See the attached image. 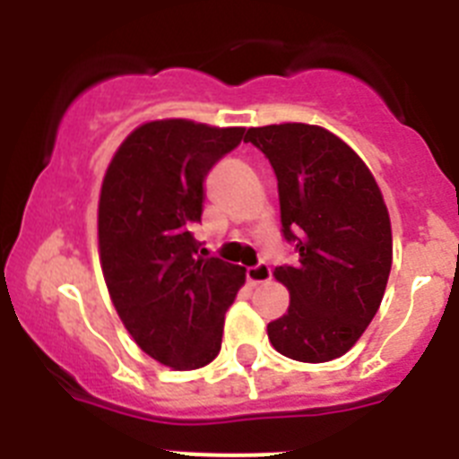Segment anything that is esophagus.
Segmentation results:
<instances>
[{"label":"esophagus","mask_w":459,"mask_h":459,"mask_svg":"<svg viewBox=\"0 0 459 459\" xmlns=\"http://www.w3.org/2000/svg\"><path fill=\"white\" fill-rule=\"evenodd\" d=\"M246 275H248L250 285H262V282H269L271 280V266L264 264V262H259V264L248 266Z\"/></svg>","instance_id":"obj_1"}]
</instances>
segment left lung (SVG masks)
I'll list each match as a JSON object with an SVG mask.
<instances>
[{
    "label": "left lung",
    "mask_w": 459,
    "mask_h": 459,
    "mask_svg": "<svg viewBox=\"0 0 459 459\" xmlns=\"http://www.w3.org/2000/svg\"><path fill=\"white\" fill-rule=\"evenodd\" d=\"M278 179L282 237L296 264L275 266L290 307L266 326L275 350L301 363L347 354L379 310L393 262L391 218L359 153L310 124L248 128Z\"/></svg>",
    "instance_id": "1"
}]
</instances>
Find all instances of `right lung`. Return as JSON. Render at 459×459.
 Segmentation results:
<instances>
[{
    "instance_id": "1",
    "label": "right lung",
    "mask_w": 459,
    "mask_h": 459,
    "mask_svg": "<svg viewBox=\"0 0 459 459\" xmlns=\"http://www.w3.org/2000/svg\"><path fill=\"white\" fill-rule=\"evenodd\" d=\"M246 128L188 119L142 124L109 160L99 200L100 269L126 331L172 370L216 359L246 271L202 257L193 237L204 179Z\"/></svg>"
}]
</instances>
